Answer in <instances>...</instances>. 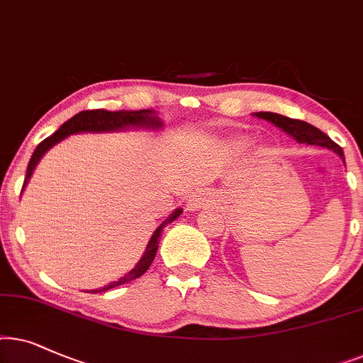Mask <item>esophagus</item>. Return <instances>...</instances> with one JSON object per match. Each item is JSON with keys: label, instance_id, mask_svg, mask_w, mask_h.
Instances as JSON below:
<instances>
[{"label": "esophagus", "instance_id": "esophagus-1", "mask_svg": "<svg viewBox=\"0 0 363 363\" xmlns=\"http://www.w3.org/2000/svg\"><path fill=\"white\" fill-rule=\"evenodd\" d=\"M211 202H212V197L209 192H206V191L192 192V194L187 197V209L192 212H197V211L204 209V207H207V206H211Z\"/></svg>", "mask_w": 363, "mask_h": 363}]
</instances>
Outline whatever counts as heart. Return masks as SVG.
I'll use <instances>...</instances> for the list:
<instances>
[{"mask_svg":"<svg viewBox=\"0 0 363 363\" xmlns=\"http://www.w3.org/2000/svg\"><path fill=\"white\" fill-rule=\"evenodd\" d=\"M239 144H240V143H239Z\"/></svg>","mask_w":363,"mask_h":363,"instance_id":"b5f03b06","label":"heart"}]
</instances>
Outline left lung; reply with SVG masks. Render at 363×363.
<instances>
[{
	"instance_id": "1",
	"label": "left lung",
	"mask_w": 363,
	"mask_h": 363,
	"mask_svg": "<svg viewBox=\"0 0 363 363\" xmlns=\"http://www.w3.org/2000/svg\"><path fill=\"white\" fill-rule=\"evenodd\" d=\"M254 116H257V118L265 119L269 121V123H272L274 125H277L279 129H282L284 133L296 139L298 144H308V146H320V147L330 149V151L339 154L342 161L345 162L344 151H342L339 144L333 143L327 134H323L320 129L315 128V125L308 124L306 121L291 119L287 118V116H282L277 113H254Z\"/></svg>"
}]
</instances>
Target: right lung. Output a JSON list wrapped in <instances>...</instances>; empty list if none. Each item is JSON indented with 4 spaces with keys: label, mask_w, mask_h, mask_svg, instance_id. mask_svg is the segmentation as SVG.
<instances>
[{
    "label": "right lung",
    "mask_w": 363,
    "mask_h": 363,
    "mask_svg": "<svg viewBox=\"0 0 363 363\" xmlns=\"http://www.w3.org/2000/svg\"><path fill=\"white\" fill-rule=\"evenodd\" d=\"M133 128H144V129H159L162 128V121L157 118L156 111L152 109H141V111H104V109H93V111H81L76 116H72L69 121H66L65 124L61 125L57 131L52 134V136L46 138L45 141L38 144V147L33 152V156L30 159V164H28V171H26V177H24V184H23V191L26 187L28 182L33 176V171H35L38 162L41 161V157L50 151L52 146H56L57 143H61L62 139H66L71 134H79V133H118V131H125V129H133ZM182 214V209L172 211V214L167 217L166 220L162 222L161 225L154 230V234L149 239V242L146 245V250H144L143 257L138 260V264L125 272L123 277H119L114 282H109L108 286L99 287V289H93V291H84V292H91V294H99V292H106L109 289H114L118 286H123L125 282H131V280L141 277V275L146 272L149 269V265L152 264L154 257H156L157 247H159V239H161V232L164 227H166L169 222L176 220L179 216Z\"/></svg>",
    "instance_id": "obj_1"
}]
</instances>
